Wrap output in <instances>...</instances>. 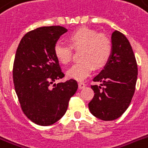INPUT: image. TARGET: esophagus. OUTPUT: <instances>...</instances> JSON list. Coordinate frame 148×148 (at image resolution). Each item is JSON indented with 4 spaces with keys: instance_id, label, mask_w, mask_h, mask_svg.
Returning a JSON list of instances; mask_svg holds the SVG:
<instances>
[{
    "instance_id": "esophagus-1",
    "label": "esophagus",
    "mask_w": 148,
    "mask_h": 148,
    "mask_svg": "<svg viewBox=\"0 0 148 148\" xmlns=\"http://www.w3.org/2000/svg\"><path fill=\"white\" fill-rule=\"evenodd\" d=\"M86 87V84L84 83H83V82H80V83L78 84V88L81 90V89H83V88H84Z\"/></svg>"
}]
</instances>
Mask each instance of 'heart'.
I'll use <instances>...</instances> for the list:
<instances>
[{"mask_svg": "<svg viewBox=\"0 0 148 148\" xmlns=\"http://www.w3.org/2000/svg\"><path fill=\"white\" fill-rule=\"evenodd\" d=\"M67 39L70 45L56 43L53 53L59 62L67 64L71 60V47L81 48L80 58L82 60L74 64L67 72V75L71 78L84 80L91 73L94 67L100 68L108 62L112 45L109 38L103 34H97L88 27H80L70 34Z\"/></svg>", "mask_w": 148, "mask_h": 148, "instance_id": "obj_1", "label": "heart"}]
</instances>
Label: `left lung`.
Listing matches in <instances>:
<instances>
[{"label": "left lung", "mask_w": 148, "mask_h": 148, "mask_svg": "<svg viewBox=\"0 0 148 148\" xmlns=\"http://www.w3.org/2000/svg\"><path fill=\"white\" fill-rule=\"evenodd\" d=\"M112 50L103 69L93 78L95 96L88 103L90 112L102 121L121 117L131 103L138 78V65L130 42L119 31L111 35Z\"/></svg>", "instance_id": "obj_1"}]
</instances>
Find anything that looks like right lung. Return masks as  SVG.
<instances>
[{
  "mask_svg": "<svg viewBox=\"0 0 148 148\" xmlns=\"http://www.w3.org/2000/svg\"><path fill=\"white\" fill-rule=\"evenodd\" d=\"M67 31L61 26L38 27L22 38L16 51L13 67L15 91L24 114L38 125L49 126L59 121L78 88L74 79L53 83L64 76L53 47Z\"/></svg>",
  "mask_w": 148,
  "mask_h": 148,
  "instance_id": "add662e5",
  "label": "right lung"
}]
</instances>
